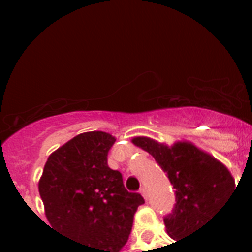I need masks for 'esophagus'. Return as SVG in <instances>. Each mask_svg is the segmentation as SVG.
I'll return each instance as SVG.
<instances>
[{
    "label": "esophagus",
    "mask_w": 252,
    "mask_h": 252,
    "mask_svg": "<svg viewBox=\"0 0 252 252\" xmlns=\"http://www.w3.org/2000/svg\"><path fill=\"white\" fill-rule=\"evenodd\" d=\"M140 193H141V195L144 196V199H148V191H146L145 187H142L141 189H140Z\"/></svg>",
    "instance_id": "1"
}]
</instances>
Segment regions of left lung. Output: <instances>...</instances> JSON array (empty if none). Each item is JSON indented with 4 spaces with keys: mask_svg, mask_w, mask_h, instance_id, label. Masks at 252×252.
<instances>
[{
    "mask_svg": "<svg viewBox=\"0 0 252 252\" xmlns=\"http://www.w3.org/2000/svg\"><path fill=\"white\" fill-rule=\"evenodd\" d=\"M132 142L153 156L175 188L174 209L163 219L172 239L197 230L237 188L226 166L191 142L167 146L149 137H134Z\"/></svg>",
    "mask_w": 252,
    "mask_h": 252,
    "instance_id": "left-lung-1",
    "label": "left lung"
}]
</instances>
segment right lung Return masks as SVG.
<instances>
[{"mask_svg": "<svg viewBox=\"0 0 252 252\" xmlns=\"http://www.w3.org/2000/svg\"><path fill=\"white\" fill-rule=\"evenodd\" d=\"M114 144L106 132L78 134L49 156L39 180L51 227L85 252L122 250L134 213L145 203L140 193L126 191L120 172L108 167Z\"/></svg>", "mask_w": 252, "mask_h": 252, "instance_id": "right-lung-1", "label": "right lung"}]
</instances>
